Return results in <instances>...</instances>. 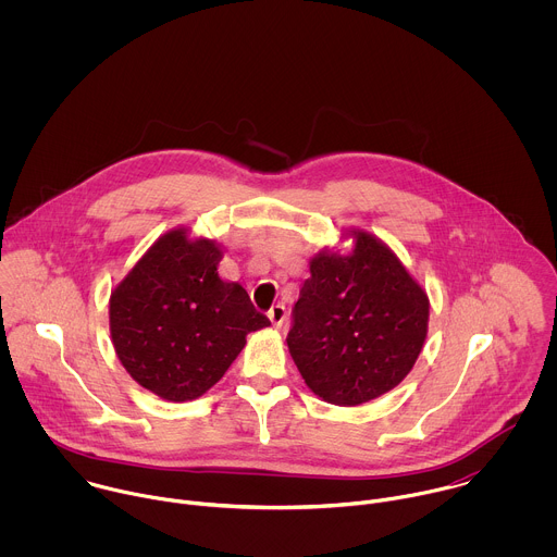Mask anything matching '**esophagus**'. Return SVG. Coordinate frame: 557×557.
I'll return each instance as SVG.
<instances>
[{
	"instance_id": "1",
	"label": "esophagus",
	"mask_w": 557,
	"mask_h": 557,
	"mask_svg": "<svg viewBox=\"0 0 557 557\" xmlns=\"http://www.w3.org/2000/svg\"><path fill=\"white\" fill-rule=\"evenodd\" d=\"M268 318L272 321V325L278 330L283 323H285V318H287V311H285V307L283 305H274L272 309H270V313H268Z\"/></svg>"
}]
</instances>
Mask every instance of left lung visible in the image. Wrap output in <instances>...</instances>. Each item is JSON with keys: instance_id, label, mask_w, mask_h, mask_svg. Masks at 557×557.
Listing matches in <instances>:
<instances>
[{"instance_id": "8db88e82", "label": "left lung", "mask_w": 557, "mask_h": 557, "mask_svg": "<svg viewBox=\"0 0 557 557\" xmlns=\"http://www.w3.org/2000/svg\"><path fill=\"white\" fill-rule=\"evenodd\" d=\"M351 250L323 246L309 261L289 354L321 400L356 407L397 388L429 330V296L384 239L345 230Z\"/></svg>"}]
</instances>
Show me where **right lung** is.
Masks as SVG:
<instances>
[{
  "label": "right lung",
  "mask_w": 557,
  "mask_h": 557,
  "mask_svg": "<svg viewBox=\"0 0 557 557\" xmlns=\"http://www.w3.org/2000/svg\"><path fill=\"white\" fill-rule=\"evenodd\" d=\"M223 246L180 225L162 234L111 289L109 330L126 373L157 397L206 395L246 334L268 327L239 283L223 281Z\"/></svg>",
  "instance_id": "right-lung-1"
}]
</instances>
